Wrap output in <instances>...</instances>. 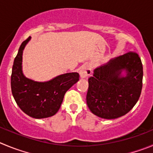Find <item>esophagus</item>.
<instances>
[{
  "instance_id": "1",
  "label": "esophagus",
  "mask_w": 153,
  "mask_h": 153,
  "mask_svg": "<svg viewBox=\"0 0 153 153\" xmlns=\"http://www.w3.org/2000/svg\"><path fill=\"white\" fill-rule=\"evenodd\" d=\"M80 77L81 78H87L91 74V68L90 65H85L80 70Z\"/></svg>"
}]
</instances>
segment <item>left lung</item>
Wrapping results in <instances>:
<instances>
[{
	"label": "left lung",
	"mask_w": 153,
	"mask_h": 153,
	"mask_svg": "<svg viewBox=\"0 0 153 153\" xmlns=\"http://www.w3.org/2000/svg\"><path fill=\"white\" fill-rule=\"evenodd\" d=\"M143 74L140 58L134 52L111 59L95 68L88 79L86 97L91 112L105 119L128 113L140 96Z\"/></svg>",
	"instance_id": "left-lung-1"
}]
</instances>
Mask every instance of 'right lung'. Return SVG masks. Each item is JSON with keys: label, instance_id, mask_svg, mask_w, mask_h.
<instances>
[{"label": "right lung", "instance_id": "right-lung-1", "mask_svg": "<svg viewBox=\"0 0 153 153\" xmlns=\"http://www.w3.org/2000/svg\"><path fill=\"white\" fill-rule=\"evenodd\" d=\"M31 37L21 44L13 62L11 90L14 100L22 112L34 118L55 115L60 108L66 91L79 80L77 72L62 74L48 81H35L22 72V53Z\"/></svg>", "mask_w": 153, "mask_h": 153}]
</instances>
